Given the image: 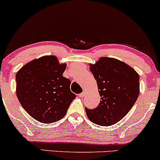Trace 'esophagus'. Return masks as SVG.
<instances>
[{
    "mask_svg": "<svg viewBox=\"0 0 160 160\" xmlns=\"http://www.w3.org/2000/svg\"><path fill=\"white\" fill-rule=\"evenodd\" d=\"M85 95H86V92L83 91L82 93H80V94L79 95V96L81 97V98H82V97H84V96H85Z\"/></svg>",
    "mask_w": 160,
    "mask_h": 160,
    "instance_id": "1",
    "label": "esophagus"
}]
</instances>
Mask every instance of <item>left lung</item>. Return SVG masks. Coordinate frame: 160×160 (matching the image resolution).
Segmentation results:
<instances>
[{
	"label": "left lung",
	"instance_id": "1",
	"mask_svg": "<svg viewBox=\"0 0 160 160\" xmlns=\"http://www.w3.org/2000/svg\"><path fill=\"white\" fill-rule=\"evenodd\" d=\"M89 70L97 82L101 98L98 107L86 108L93 123L111 126L128 113L140 92L139 74L131 66L114 58L101 57Z\"/></svg>",
	"mask_w": 160,
	"mask_h": 160
}]
</instances>
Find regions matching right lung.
<instances>
[{
    "label": "right lung",
    "instance_id": "right-lung-1",
    "mask_svg": "<svg viewBox=\"0 0 160 160\" xmlns=\"http://www.w3.org/2000/svg\"><path fill=\"white\" fill-rule=\"evenodd\" d=\"M65 63L55 56H44L28 62L16 75V95L25 111L43 123L65 117L76 95L71 81L63 77Z\"/></svg>",
    "mask_w": 160,
    "mask_h": 160
}]
</instances>
